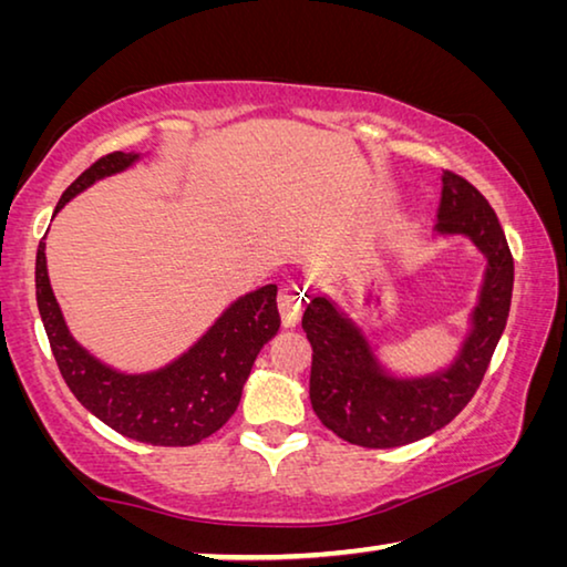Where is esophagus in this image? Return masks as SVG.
Listing matches in <instances>:
<instances>
[{"instance_id": "1", "label": "esophagus", "mask_w": 567, "mask_h": 567, "mask_svg": "<svg viewBox=\"0 0 567 567\" xmlns=\"http://www.w3.org/2000/svg\"><path fill=\"white\" fill-rule=\"evenodd\" d=\"M302 297L305 295L292 285H285L280 290V312H282V320L287 328H295V324L300 322L302 310H305Z\"/></svg>"}]
</instances>
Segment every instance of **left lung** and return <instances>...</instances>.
<instances>
[{
  "label": "left lung",
  "mask_w": 567,
  "mask_h": 567,
  "mask_svg": "<svg viewBox=\"0 0 567 567\" xmlns=\"http://www.w3.org/2000/svg\"><path fill=\"white\" fill-rule=\"evenodd\" d=\"M435 237H467L485 257L467 332L445 368L400 375L380 360L372 334L332 300L312 297L302 330L312 344L310 400L334 435L360 447H400L445 427L491 364L513 297V255L493 207L467 179L443 172ZM310 297V295H307Z\"/></svg>",
  "instance_id": "left-lung-1"
}]
</instances>
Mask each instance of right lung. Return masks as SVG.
<instances>
[{
	"mask_svg": "<svg viewBox=\"0 0 567 567\" xmlns=\"http://www.w3.org/2000/svg\"><path fill=\"white\" fill-rule=\"evenodd\" d=\"M142 152H112L64 189L54 215L97 179L120 175ZM44 239L37 249V307L66 388L104 425L147 445L187 447L235 415L257 354L280 330L277 285L237 297L187 352L150 372H122L82 348L66 328L47 272Z\"/></svg>",
	"mask_w": 567,
	"mask_h": 567,
	"instance_id": "1",
	"label": "right lung"
}]
</instances>
